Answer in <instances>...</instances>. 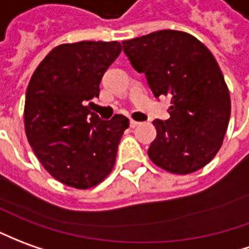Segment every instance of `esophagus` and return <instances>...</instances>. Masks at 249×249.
Returning a JSON list of instances; mask_svg holds the SVG:
<instances>
[{
    "label": "esophagus",
    "mask_w": 249,
    "mask_h": 249,
    "mask_svg": "<svg viewBox=\"0 0 249 249\" xmlns=\"http://www.w3.org/2000/svg\"><path fill=\"white\" fill-rule=\"evenodd\" d=\"M129 125H130V128H135V126H137V125H139V123H137V121H135V120H130Z\"/></svg>",
    "instance_id": "obj_1"
}]
</instances>
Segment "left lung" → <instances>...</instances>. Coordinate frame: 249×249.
<instances>
[{"instance_id": "8db88e82", "label": "left lung", "mask_w": 249, "mask_h": 249, "mask_svg": "<svg viewBox=\"0 0 249 249\" xmlns=\"http://www.w3.org/2000/svg\"><path fill=\"white\" fill-rule=\"evenodd\" d=\"M123 48L155 97L171 98L170 119L152 123L149 159L178 175L206 166L221 148L231 117L229 90L212 52L197 37L173 29L125 40Z\"/></svg>"}]
</instances>
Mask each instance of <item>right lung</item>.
Wrapping results in <instances>:
<instances>
[{
	"label": "right lung",
	"mask_w": 249,
	"mask_h": 249,
	"mask_svg": "<svg viewBox=\"0 0 249 249\" xmlns=\"http://www.w3.org/2000/svg\"><path fill=\"white\" fill-rule=\"evenodd\" d=\"M120 52L119 41L60 44L29 81L24 107L28 142L41 166L64 185L94 187L116 163L129 120L116 114L104 121L88 102L100 95L101 79Z\"/></svg>",
	"instance_id": "add662e5"
}]
</instances>
